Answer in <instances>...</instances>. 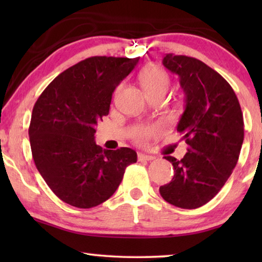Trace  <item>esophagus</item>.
<instances>
[{
	"label": "esophagus",
	"instance_id": "obj_1",
	"mask_svg": "<svg viewBox=\"0 0 262 262\" xmlns=\"http://www.w3.org/2000/svg\"><path fill=\"white\" fill-rule=\"evenodd\" d=\"M137 158H139V161H152L155 157L154 156H150V155L139 154V155H137Z\"/></svg>",
	"mask_w": 262,
	"mask_h": 262
}]
</instances>
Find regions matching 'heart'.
I'll return each instance as SVG.
<instances>
[{
  "mask_svg": "<svg viewBox=\"0 0 262 262\" xmlns=\"http://www.w3.org/2000/svg\"><path fill=\"white\" fill-rule=\"evenodd\" d=\"M140 82L143 86L145 94H165L170 85V76L162 67L156 64L147 66L140 73ZM156 129L152 127H142L135 133V139L139 142L147 141L155 134Z\"/></svg>",
  "mask_w": 262,
  "mask_h": 262,
  "instance_id": "obj_1",
  "label": "heart"
}]
</instances>
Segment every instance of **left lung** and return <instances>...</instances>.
<instances>
[{"instance_id":"left-lung-1","label":"left lung","mask_w":262,"mask_h":262,"mask_svg":"<svg viewBox=\"0 0 262 262\" xmlns=\"http://www.w3.org/2000/svg\"><path fill=\"white\" fill-rule=\"evenodd\" d=\"M163 64L178 75L185 92L177 130L188 149L180 161L164 157L173 165L174 176L159 193L171 205L195 209L220 192L236 166L244 141L242 108L231 85L202 61L170 53Z\"/></svg>"}]
</instances>
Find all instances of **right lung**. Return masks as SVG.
Wrapping results in <instances>:
<instances>
[{
	"instance_id": "1",
	"label": "right lung",
	"mask_w": 262,
	"mask_h": 262,
	"mask_svg": "<svg viewBox=\"0 0 262 262\" xmlns=\"http://www.w3.org/2000/svg\"><path fill=\"white\" fill-rule=\"evenodd\" d=\"M139 60L88 57L53 79L35 101L29 128L33 161L48 187L70 206L88 209L105 202L137 161L130 148L97 145L95 126Z\"/></svg>"
}]
</instances>
